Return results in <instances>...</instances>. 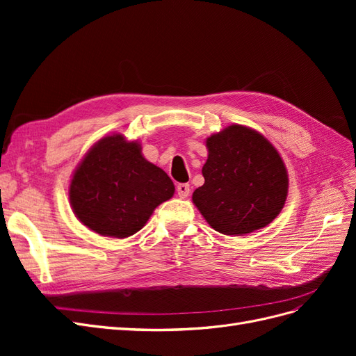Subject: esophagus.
Instances as JSON below:
<instances>
[{
	"label": "esophagus",
	"instance_id": "esophagus-1",
	"mask_svg": "<svg viewBox=\"0 0 356 356\" xmlns=\"http://www.w3.org/2000/svg\"><path fill=\"white\" fill-rule=\"evenodd\" d=\"M177 193L181 199H186L190 195V184H187V182H181V184L177 186Z\"/></svg>",
	"mask_w": 356,
	"mask_h": 356
}]
</instances>
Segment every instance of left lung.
I'll use <instances>...</instances> for the list:
<instances>
[{"instance_id": "left-lung-1", "label": "left lung", "mask_w": 356, "mask_h": 356, "mask_svg": "<svg viewBox=\"0 0 356 356\" xmlns=\"http://www.w3.org/2000/svg\"><path fill=\"white\" fill-rule=\"evenodd\" d=\"M204 184L193 203L213 230L243 236L270 224L288 195V174L277 149L254 129L232 124L207 139Z\"/></svg>"}]
</instances>
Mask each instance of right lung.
<instances>
[{"mask_svg": "<svg viewBox=\"0 0 356 356\" xmlns=\"http://www.w3.org/2000/svg\"><path fill=\"white\" fill-rule=\"evenodd\" d=\"M174 191V182L144 159L138 141L111 135L99 139L75 169L70 202L86 227L124 239L141 230Z\"/></svg>", "mask_w": 356, "mask_h": 356, "instance_id": "add662e5", "label": "right lung"}]
</instances>
